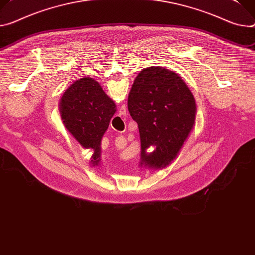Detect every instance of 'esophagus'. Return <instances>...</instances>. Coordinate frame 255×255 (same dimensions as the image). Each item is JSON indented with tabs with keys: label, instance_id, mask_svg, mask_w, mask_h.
<instances>
[{
	"label": "esophagus",
	"instance_id": "1",
	"mask_svg": "<svg viewBox=\"0 0 255 255\" xmlns=\"http://www.w3.org/2000/svg\"><path fill=\"white\" fill-rule=\"evenodd\" d=\"M118 144H120V145H122L123 147L124 146H126V144H127V140H126V138L125 137H123V136H121V137H118Z\"/></svg>",
	"mask_w": 255,
	"mask_h": 255
}]
</instances>
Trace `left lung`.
Masks as SVG:
<instances>
[{
    "label": "left lung",
    "mask_w": 255,
    "mask_h": 255,
    "mask_svg": "<svg viewBox=\"0 0 255 255\" xmlns=\"http://www.w3.org/2000/svg\"><path fill=\"white\" fill-rule=\"evenodd\" d=\"M128 111L139 129V166L154 170L167 168L195 125L196 103L186 83L164 67L144 68L129 92ZM150 146L155 149L147 153Z\"/></svg>",
    "instance_id": "8db88e82"
}]
</instances>
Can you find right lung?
Instances as JSON below:
<instances>
[{"mask_svg": "<svg viewBox=\"0 0 255 255\" xmlns=\"http://www.w3.org/2000/svg\"><path fill=\"white\" fill-rule=\"evenodd\" d=\"M60 113L64 126L79 144L94 151L91 166H99L102 138L116 113L114 101L98 81L83 77L65 90L60 101Z\"/></svg>", "mask_w": 255, "mask_h": 255, "instance_id": "obj_1", "label": "right lung"}]
</instances>
